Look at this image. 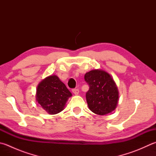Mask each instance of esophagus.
<instances>
[{"label":"esophagus","instance_id":"34e87169","mask_svg":"<svg viewBox=\"0 0 156 156\" xmlns=\"http://www.w3.org/2000/svg\"><path fill=\"white\" fill-rule=\"evenodd\" d=\"M73 94H74L78 95L79 93V89H73Z\"/></svg>","mask_w":156,"mask_h":156}]
</instances>
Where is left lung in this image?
<instances>
[{
  "label": "left lung",
  "instance_id": "1",
  "mask_svg": "<svg viewBox=\"0 0 156 156\" xmlns=\"http://www.w3.org/2000/svg\"><path fill=\"white\" fill-rule=\"evenodd\" d=\"M84 79L90 86L86 93V101L90 111L104 115L115 109L119 92L113 79L108 73L103 70H92L86 73Z\"/></svg>",
  "mask_w": 156,
  "mask_h": 156
}]
</instances>
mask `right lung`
I'll list each match as a JSON object with an SVG mask.
<instances>
[{
  "label": "right lung",
  "mask_w": 156,
  "mask_h": 156,
  "mask_svg": "<svg viewBox=\"0 0 156 156\" xmlns=\"http://www.w3.org/2000/svg\"><path fill=\"white\" fill-rule=\"evenodd\" d=\"M72 94L56 75H50L38 85L36 101L47 113L55 115L64 109Z\"/></svg>",
  "instance_id": "right-lung-1"
}]
</instances>
